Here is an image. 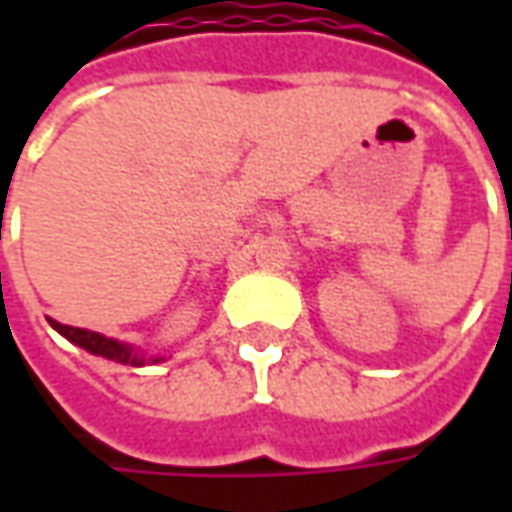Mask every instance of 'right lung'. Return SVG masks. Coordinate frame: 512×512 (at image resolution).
Segmentation results:
<instances>
[{
    "mask_svg": "<svg viewBox=\"0 0 512 512\" xmlns=\"http://www.w3.org/2000/svg\"><path fill=\"white\" fill-rule=\"evenodd\" d=\"M49 323L62 334V337H65V340H71L73 345H79V348H84V351H90V354L95 356H104V359L117 362V365L142 367V365H156V362H161V356L139 354L134 345L117 343V340H112V337L90 332V329H73V326H65V323L60 321H51V318Z\"/></svg>",
    "mask_w": 512,
    "mask_h": 512,
    "instance_id": "add662e5",
    "label": "right lung"
}]
</instances>
